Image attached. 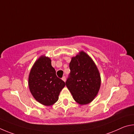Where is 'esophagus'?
Returning <instances> with one entry per match:
<instances>
[{
	"mask_svg": "<svg viewBox=\"0 0 134 134\" xmlns=\"http://www.w3.org/2000/svg\"><path fill=\"white\" fill-rule=\"evenodd\" d=\"M62 79V80H63V81L65 82V81H66V78H65V76H63Z\"/></svg>",
	"mask_w": 134,
	"mask_h": 134,
	"instance_id": "esophagus-1",
	"label": "esophagus"
}]
</instances>
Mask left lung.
Segmentation results:
<instances>
[{
	"label": "left lung",
	"mask_w": 134,
	"mask_h": 134,
	"mask_svg": "<svg viewBox=\"0 0 134 134\" xmlns=\"http://www.w3.org/2000/svg\"><path fill=\"white\" fill-rule=\"evenodd\" d=\"M69 68L71 72L66 85L74 100L80 105L92 102L100 86V76L94 62L85 52L81 51L72 58Z\"/></svg>",
	"instance_id": "8db88e82"
}]
</instances>
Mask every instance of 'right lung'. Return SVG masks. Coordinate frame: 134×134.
I'll use <instances>...</instances> for the list:
<instances>
[{
  "label": "right lung",
  "mask_w": 134,
  "mask_h": 134,
  "mask_svg": "<svg viewBox=\"0 0 134 134\" xmlns=\"http://www.w3.org/2000/svg\"><path fill=\"white\" fill-rule=\"evenodd\" d=\"M28 82L33 97L45 106H50L57 101L61 90L65 86L64 82L56 76L51 59L45 56H41L35 62Z\"/></svg>",
  "instance_id": "add662e5"
}]
</instances>
